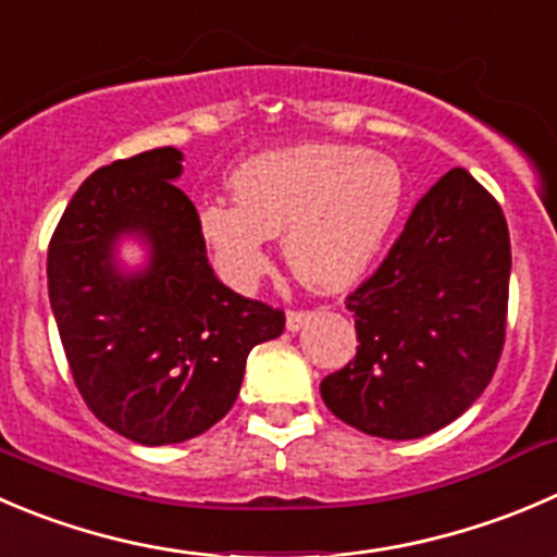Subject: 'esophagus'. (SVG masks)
Wrapping results in <instances>:
<instances>
[{
    "label": "esophagus",
    "mask_w": 557,
    "mask_h": 557,
    "mask_svg": "<svg viewBox=\"0 0 557 557\" xmlns=\"http://www.w3.org/2000/svg\"><path fill=\"white\" fill-rule=\"evenodd\" d=\"M310 315H312L310 310H288V315H285V326H288V332H299V329L310 321Z\"/></svg>",
    "instance_id": "obj_1"
}]
</instances>
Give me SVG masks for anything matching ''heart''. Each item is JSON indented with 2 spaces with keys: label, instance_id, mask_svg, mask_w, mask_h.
<instances>
[{
  "label": "heart",
  "instance_id": "b5f03b06",
  "mask_svg": "<svg viewBox=\"0 0 557 557\" xmlns=\"http://www.w3.org/2000/svg\"><path fill=\"white\" fill-rule=\"evenodd\" d=\"M228 185L236 203H201L198 236L234 288L258 283L269 269V239L283 231L285 258L301 283L345 288L375 261L405 198L399 165L350 144L258 154Z\"/></svg>",
  "mask_w": 557,
  "mask_h": 557
}]
</instances>
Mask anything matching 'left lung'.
I'll return each instance as SVG.
<instances>
[{"mask_svg":"<svg viewBox=\"0 0 557 557\" xmlns=\"http://www.w3.org/2000/svg\"><path fill=\"white\" fill-rule=\"evenodd\" d=\"M511 245L500 203L451 169L416 203L381 267L345 299L356 356L321 381L326 408L388 441L435 433L495 375Z\"/></svg>","mask_w":557,"mask_h":557,"instance_id":"1","label":"left lung"}]
</instances>
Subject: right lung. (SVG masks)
I'll list each match as a JSON object with an SVG mask.
<instances>
[{"label": "right lung", "instance_id": "add662e5", "mask_svg": "<svg viewBox=\"0 0 557 557\" xmlns=\"http://www.w3.org/2000/svg\"><path fill=\"white\" fill-rule=\"evenodd\" d=\"M182 152L152 149L97 169L48 245V296L70 372L106 428L144 446L182 444L218 424L239 394L252 345L285 312L223 285L180 187ZM122 233L153 247L150 267H112Z\"/></svg>", "mask_w": 557, "mask_h": 557}]
</instances>
